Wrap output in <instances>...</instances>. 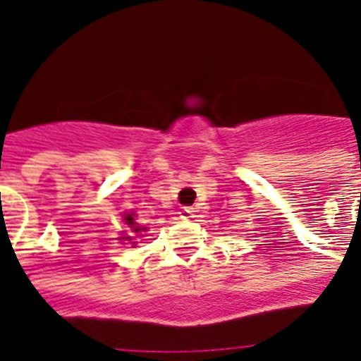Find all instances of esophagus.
I'll use <instances>...</instances> for the list:
<instances>
[{"instance_id": "1", "label": "esophagus", "mask_w": 361, "mask_h": 361, "mask_svg": "<svg viewBox=\"0 0 361 361\" xmlns=\"http://www.w3.org/2000/svg\"><path fill=\"white\" fill-rule=\"evenodd\" d=\"M180 216H183V219H191V216H195V209H193V208H183V212H180Z\"/></svg>"}]
</instances>
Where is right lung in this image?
<instances>
[{
    "label": "right lung",
    "mask_w": 361,
    "mask_h": 361,
    "mask_svg": "<svg viewBox=\"0 0 361 361\" xmlns=\"http://www.w3.org/2000/svg\"><path fill=\"white\" fill-rule=\"evenodd\" d=\"M124 222H126V224H128V226H132L133 231H135V233L141 231V228H139V226L133 224V215H126V216H124ZM145 229L146 228H142V231H145ZM124 238H130V237H124ZM133 244H135V242H133Z\"/></svg>",
    "instance_id": "1"
}]
</instances>
